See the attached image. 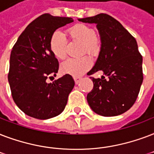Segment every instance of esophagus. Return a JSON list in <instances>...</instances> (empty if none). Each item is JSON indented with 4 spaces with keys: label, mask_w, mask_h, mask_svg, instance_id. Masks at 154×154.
I'll return each mask as SVG.
<instances>
[{
    "label": "esophagus",
    "mask_w": 154,
    "mask_h": 154,
    "mask_svg": "<svg viewBox=\"0 0 154 154\" xmlns=\"http://www.w3.org/2000/svg\"><path fill=\"white\" fill-rule=\"evenodd\" d=\"M80 79H81V77H74V80H75V84H78V83H79Z\"/></svg>",
    "instance_id": "1"
}]
</instances>
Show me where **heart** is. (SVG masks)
I'll use <instances>...</instances> for the list:
<instances>
[{"mask_svg":"<svg viewBox=\"0 0 154 154\" xmlns=\"http://www.w3.org/2000/svg\"><path fill=\"white\" fill-rule=\"evenodd\" d=\"M69 36L73 40L82 42V52L91 55H96L100 51V40L96 36L94 28L84 24H76L67 29ZM66 38L63 33L56 30L50 38V48L57 58L63 59L66 55ZM92 62L89 56L79 58H68L61 65V71L64 74L80 76L91 67Z\"/></svg>","mask_w":154,"mask_h":154,"instance_id":"heart-1","label":"heart"}]
</instances>
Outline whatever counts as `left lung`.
<instances>
[{
  "label": "left lung",
  "mask_w": 154,
  "mask_h": 154,
  "mask_svg": "<svg viewBox=\"0 0 154 154\" xmlns=\"http://www.w3.org/2000/svg\"><path fill=\"white\" fill-rule=\"evenodd\" d=\"M79 21L96 24L101 38L98 59L88 75L102 71L103 75L101 79L90 77L94 86L87 96L88 104L103 116L125 112L137 100L143 82L142 56L135 38L108 14Z\"/></svg>",
  "instance_id": "8db88e82"
}]
</instances>
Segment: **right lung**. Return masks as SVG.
I'll return each instance as SVG.
<instances>
[{"label":"right lung","instance_id":"add662e5","mask_svg":"<svg viewBox=\"0 0 154 154\" xmlns=\"http://www.w3.org/2000/svg\"><path fill=\"white\" fill-rule=\"evenodd\" d=\"M72 21L71 17L42 14L29 24L13 47L8 75L12 96L31 117L50 119L66 107L75 86L72 76L66 74L52 83L46 79L55 76L59 66L50 48V38L57 29Z\"/></svg>","mask_w":154,"mask_h":154}]
</instances>
